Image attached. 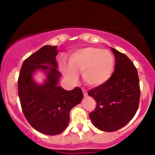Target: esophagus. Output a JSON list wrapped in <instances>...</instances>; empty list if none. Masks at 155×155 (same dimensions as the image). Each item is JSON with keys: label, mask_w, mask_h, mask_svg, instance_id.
I'll return each instance as SVG.
<instances>
[{"label": "esophagus", "mask_w": 155, "mask_h": 155, "mask_svg": "<svg viewBox=\"0 0 155 155\" xmlns=\"http://www.w3.org/2000/svg\"><path fill=\"white\" fill-rule=\"evenodd\" d=\"M82 92H83L84 95V96L87 95V91L86 90H84V89H82Z\"/></svg>", "instance_id": "1"}]
</instances>
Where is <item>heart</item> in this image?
<instances>
[{"label":"heart","instance_id":"b5f03b06","mask_svg":"<svg viewBox=\"0 0 155 155\" xmlns=\"http://www.w3.org/2000/svg\"><path fill=\"white\" fill-rule=\"evenodd\" d=\"M68 66L62 64L64 75L74 81L76 73L82 72L84 81L92 87H98L108 81L113 74L114 58L108 50L86 47L76 51L68 59Z\"/></svg>","mask_w":155,"mask_h":155}]
</instances>
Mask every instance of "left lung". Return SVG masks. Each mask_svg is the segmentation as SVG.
I'll use <instances>...</instances> for the list:
<instances>
[{
    "label": "left lung",
    "instance_id": "obj_1",
    "mask_svg": "<svg viewBox=\"0 0 155 155\" xmlns=\"http://www.w3.org/2000/svg\"><path fill=\"white\" fill-rule=\"evenodd\" d=\"M115 56V67L108 81L89 90L96 101L90 118L97 129L113 132L133 119L140 101L139 78L136 66L126 54L111 48Z\"/></svg>",
    "mask_w": 155,
    "mask_h": 155
}]
</instances>
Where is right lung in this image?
I'll list each match as a JSON object with an SVG mask.
<instances>
[{"label":"right lung","instance_id":"right-lung-1","mask_svg":"<svg viewBox=\"0 0 155 155\" xmlns=\"http://www.w3.org/2000/svg\"><path fill=\"white\" fill-rule=\"evenodd\" d=\"M58 53L56 46H44L25 60L18 78L19 97L26 120L37 131L49 136L60 134L66 128L71 110L83 98L81 88L67 91L58 85L60 77L55 60ZM38 69L48 74L42 85L32 79Z\"/></svg>","mask_w":155,"mask_h":155}]
</instances>
